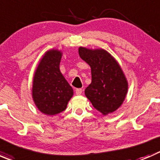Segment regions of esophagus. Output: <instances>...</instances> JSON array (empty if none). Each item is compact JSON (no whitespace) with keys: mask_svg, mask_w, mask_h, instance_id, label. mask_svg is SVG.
Masks as SVG:
<instances>
[{"mask_svg":"<svg viewBox=\"0 0 160 160\" xmlns=\"http://www.w3.org/2000/svg\"><path fill=\"white\" fill-rule=\"evenodd\" d=\"M76 94L77 95H80L82 93V92H83V90L80 89V88H77V89H76Z\"/></svg>","mask_w":160,"mask_h":160,"instance_id":"esophagus-1","label":"esophagus"}]
</instances>
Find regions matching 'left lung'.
<instances>
[{
	"mask_svg": "<svg viewBox=\"0 0 160 160\" xmlns=\"http://www.w3.org/2000/svg\"><path fill=\"white\" fill-rule=\"evenodd\" d=\"M79 55L91 68V83L85 95L96 110L103 115L121 107L128 93V83L114 56L104 49L80 46Z\"/></svg>",
	"mask_w": 160,
	"mask_h": 160,
	"instance_id": "8db88e82",
	"label": "left lung"
}]
</instances>
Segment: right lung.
Listing matches in <instances>:
<instances>
[{
    "label": "right lung",
    "instance_id": "1",
    "mask_svg": "<svg viewBox=\"0 0 160 160\" xmlns=\"http://www.w3.org/2000/svg\"><path fill=\"white\" fill-rule=\"evenodd\" d=\"M62 52L47 50L40 59L32 80V96L38 111L56 115L67 108L73 90L59 70Z\"/></svg>",
    "mask_w": 160,
    "mask_h": 160
}]
</instances>
